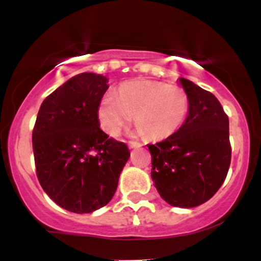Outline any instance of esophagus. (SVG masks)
<instances>
[{
	"mask_svg": "<svg viewBox=\"0 0 261 261\" xmlns=\"http://www.w3.org/2000/svg\"><path fill=\"white\" fill-rule=\"evenodd\" d=\"M128 147H130V148H137V147H141V143H139V142H135V141H130V142H128Z\"/></svg>",
	"mask_w": 261,
	"mask_h": 261,
	"instance_id": "34e87169",
	"label": "esophagus"
}]
</instances>
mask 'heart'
<instances>
[{
  "mask_svg": "<svg viewBox=\"0 0 261 261\" xmlns=\"http://www.w3.org/2000/svg\"><path fill=\"white\" fill-rule=\"evenodd\" d=\"M189 99L182 88L149 80H136L119 88V97L107 94L98 108L100 126L118 136L133 120L137 134L163 140L178 131L187 118Z\"/></svg>",
  "mask_w": 261,
  "mask_h": 261,
  "instance_id": "heart-1",
  "label": "heart"
}]
</instances>
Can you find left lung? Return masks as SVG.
Masks as SVG:
<instances>
[{"instance_id": "1", "label": "left lung", "mask_w": 261, "mask_h": 261, "mask_svg": "<svg viewBox=\"0 0 261 261\" xmlns=\"http://www.w3.org/2000/svg\"><path fill=\"white\" fill-rule=\"evenodd\" d=\"M188 95V116L179 130L155 145L151 178L164 201L191 208L211 199L223 184L230 164L229 121L212 93L179 79Z\"/></svg>"}]
</instances>
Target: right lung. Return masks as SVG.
Returning a JSON list of instances; mask_svg holds the SVG:
<instances>
[{
	"mask_svg": "<svg viewBox=\"0 0 261 261\" xmlns=\"http://www.w3.org/2000/svg\"><path fill=\"white\" fill-rule=\"evenodd\" d=\"M108 88L106 76L76 74L45 98L33 130L39 182L74 214H91L113 199L130 157L125 143L100 128L98 108Z\"/></svg>",
	"mask_w": 261,
	"mask_h": 261,
	"instance_id": "obj_1",
	"label": "right lung"
}]
</instances>
